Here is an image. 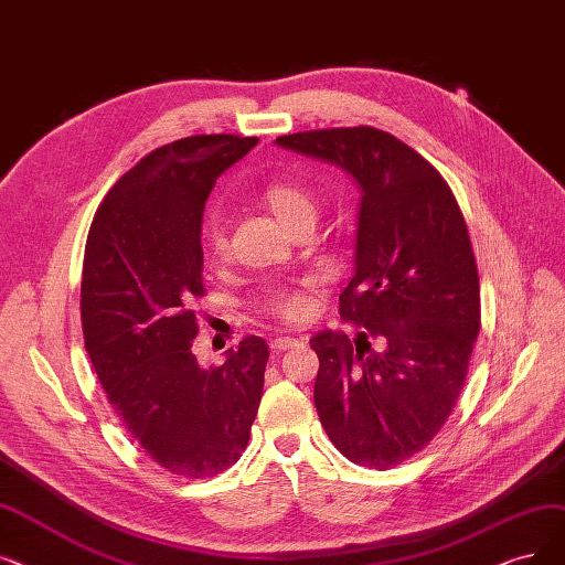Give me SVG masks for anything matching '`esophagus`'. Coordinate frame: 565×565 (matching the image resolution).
Returning <instances> with one entry per match:
<instances>
[{"label": "esophagus", "instance_id": "34e87169", "mask_svg": "<svg viewBox=\"0 0 565 565\" xmlns=\"http://www.w3.org/2000/svg\"><path fill=\"white\" fill-rule=\"evenodd\" d=\"M297 345H301L299 338H291V335H278V338H274V341H270V352H274V354H280V352L291 350V348H297Z\"/></svg>", "mask_w": 565, "mask_h": 565}]
</instances>
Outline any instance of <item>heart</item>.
Segmentation results:
<instances>
[{"mask_svg": "<svg viewBox=\"0 0 565 565\" xmlns=\"http://www.w3.org/2000/svg\"><path fill=\"white\" fill-rule=\"evenodd\" d=\"M262 204L274 213L285 227L289 230L291 224H297L299 220L318 215V199L315 194L301 185L295 183V180H270L262 190H259ZM204 243L206 250L215 257L227 253V227H224V215L220 211H213L206 217L204 224ZM266 312L274 315L276 320L287 322V324H299L306 322L312 310H315V299L308 295V291L301 289H276L274 295L266 299Z\"/></svg>", "mask_w": 565, "mask_h": 565, "instance_id": "b5f03b06", "label": "heart"}]
</instances>
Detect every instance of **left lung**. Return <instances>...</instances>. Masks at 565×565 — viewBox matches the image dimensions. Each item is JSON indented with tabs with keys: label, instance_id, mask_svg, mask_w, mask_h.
<instances>
[{
	"label": "left lung",
	"instance_id": "1",
	"mask_svg": "<svg viewBox=\"0 0 565 565\" xmlns=\"http://www.w3.org/2000/svg\"><path fill=\"white\" fill-rule=\"evenodd\" d=\"M278 146L345 169L361 188L354 278L341 320L310 338L315 408L338 452L387 470L455 411L480 333V276L457 196L438 169L369 125L285 134Z\"/></svg>",
	"mask_w": 565,
	"mask_h": 565
}]
</instances>
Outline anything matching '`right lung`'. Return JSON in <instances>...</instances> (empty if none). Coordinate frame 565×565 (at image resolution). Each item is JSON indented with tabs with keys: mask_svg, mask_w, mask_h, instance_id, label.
I'll return each instance as SVG.
<instances>
[{
	"mask_svg": "<svg viewBox=\"0 0 565 565\" xmlns=\"http://www.w3.org/2000/svg\"><path fill=\"white\" fill-rule=\"evenodd\" d=\"M257 137L199 134L148 152L99 204L85 243L81 322L89 361L134 443L171 476L238 461L259 411L268 345L247 335L201 369L194 303L206 295L201 217L215 178Z\"/></svg>",
	"mask_w": 565,
	"mask_h": 565,
	"instance_id": "add662e5",
	"label": "right lung"
}]
</instances>
